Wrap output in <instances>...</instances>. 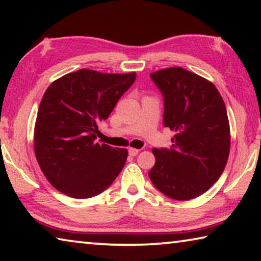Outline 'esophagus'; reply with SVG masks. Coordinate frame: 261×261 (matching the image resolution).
<instances>
[{
	"label": "esophagus",
	"instance_id": "34e87169",
	"mask_svg": "<svg viewBox=\"0 0 261 261\" xmlns=\"http://www.w3.org/2000/svg\"><path fill=\"white\" fill-rule=\"evenodd\" d=\"M139 153V149H137V148H129V154H130V155L131 156H136L137 155V154H138Z\"/></svg>",
	"mask_w": 261,
	"mask_h": 261
}]
</instances>
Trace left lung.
<instances>
[{
  "instance_id": "1",
  "label": "left lung",
  "mask_w": 261,
  "mask_h": 261,
  "mask_svg": "<svg viewBox=\"0 0 261 261\" xmlns=\"http://www.w3.org/2000/svg\"><path fill=\"white\" fill-rule=\"evenodd\" d=\"M163 95V124L175 131L173 145L153 148L148 176L159 191L176 200L206 192L223 173L230 149L226 105L210 81L175 67L151 73Z\"/></svg>"
}]
</instances>
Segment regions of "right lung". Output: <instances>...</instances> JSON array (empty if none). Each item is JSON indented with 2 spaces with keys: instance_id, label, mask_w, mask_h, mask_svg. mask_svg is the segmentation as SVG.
I'll return each mask as SVG.
<instances>
[{
  "instance_id": "add662e5",
  "label": "right lung",
  "mask_w": 261,
  "mask_h": 261,
  "mask_svg": "<svg viewBox=\"0 0 261 261\" xmlns=\"http://www.w3.org/2000/svg\"><path fill=\"white\" fill-rule=\"evenodd\" d=\"M135 81L136 72L81 69L47 88L35 122L34 153L56 190L85 199L105 191L121 173L127 151L96 143V132Z\"/></svg>"
}]
</instances>
